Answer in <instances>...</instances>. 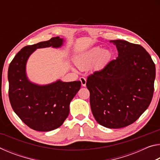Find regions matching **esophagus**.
<instances>
[{
  "mask_svg": "<svg viewBox=\"0 0 160 160\" xmlns=\"http://www.w3.org/2000/svg\"><path fill=\"white\" fill-rule=\"evenodd\" d=\"M80 80L81 82V85H82V86H85L86 85V78H84V77H81L80 78Z\"/></svg>",
  "mask_w": 160,
  "mask_h": 160,
  "instance_id": "esophagus-1",
  "label": "esophagus"
}]
</instances>
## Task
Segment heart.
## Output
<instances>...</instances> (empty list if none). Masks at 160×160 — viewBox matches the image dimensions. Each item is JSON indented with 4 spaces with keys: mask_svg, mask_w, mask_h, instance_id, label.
<instances>
[{
    "mask_svg": "<svg viewBox=\"0 0 160 160\" xmlns=\"http://www.w3.org/2000/svg\"><path fill=\"white\" fill-rule=\"evenodd\" d=\"M110 56L109 51L104 50L100 47H94L87 52L79 55L75 58V63L81 70H85L90 67L96 61L98 58V63H102L108 60Z\"/></svg>",
    "mask_w": 160,
    "mask_h": 160,
    "instance_id": "heart-1",
    "label": "heart"
}]
</instances>
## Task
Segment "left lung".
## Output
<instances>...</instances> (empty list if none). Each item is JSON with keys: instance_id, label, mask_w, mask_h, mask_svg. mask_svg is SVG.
<instances>
[{"instance_id": "8db88e82", "label": "left lung", "mask_w": 160, "mask_h": 160, "mask_svg": "<svg viewBox=\"0 0 160 160\" xmlns=\"http://www.w3.org/2000/svg\"><path fill=\"white\" fill-rule=\"evenodd\" d=\"M118 58L87 78L92 112L109 128L134 123L148 109L153 97L155 65L142 46L112 40Z\"/></svg>"}]
</instances>
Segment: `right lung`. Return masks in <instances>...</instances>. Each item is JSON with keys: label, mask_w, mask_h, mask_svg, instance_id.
<instances>
[{"label": "right lung", "mask_w": 160, "mask_h": 160, "mask_svg": "<svg viewBox=\"0 0 160 160\" xmlns=\"http://www.w3.org/2000/svg\"><path fill=\"white\" fill-rule=\"evenodd\" d=\"M59 37L28 45L16 54L8 72V95L13 111L29 128L37 131H50L60 127L69 114V105L80 89V81L61 80L44 86L31 83L25 73L26 62L39 48L59 47Z\"/></svg>", "instance_id": "obj_1"}]
</instances>
